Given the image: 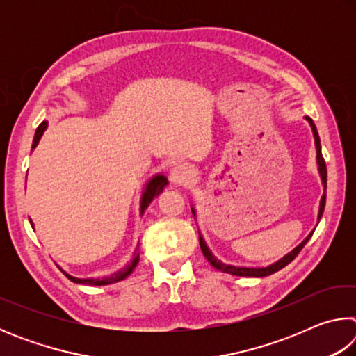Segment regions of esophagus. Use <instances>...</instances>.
<instances>
[{
    "label": "esophagus",
    "mask_w": 356,
    "mask_h": 356,
    "mask_svg": "<svg viewBox=\"0 0 356 356\" xmlns=\"http://www.w3.org/2000/svg\"><path fill=\"white\" fill-rule=\"evenodd\" d=\"M190 179V170L184 165H176L171 168L170 171V180L174 185H184L188 182Z\"/></svg>",
    "instance_id": "34e87169"
}]
</instances>
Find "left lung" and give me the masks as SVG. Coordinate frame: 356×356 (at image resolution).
<instances>
[{
    "mask_svg": "<svg viewBox=\"0 0 356 356\" xmlns=\"http://www.w3.org/2000/svg\"><path fill=\"white\" fill-rule=\"evenodd\" d=\"M305 119L308 120L309 125H311V130H312V135H314V144H316V163H317V171H318V176H321V180H322V186H323V195L321 197V204H318V213H317V225L318 221H321L322 215H323V209H325V200H327V165H325V160L322 156V149H321V138H318V134H317V129L314 122H312V119L305 116ZM191 213L193 216H195L196 220V209L193 207L191 204ZM314 232V231H312ZM312 232L309 234L308 237H306L303 242H301L298 246H295V248L287 252V254L284 257H281L280 261H276L273 264L267 265V267H243V265H232V264H225L222 261H220L218 257H216L212 250L209 248V245L206 242V238L202 237V234L200 231V245H201V250H202V254L206 256L207 261L210 262V265H212L213 268L220 270V272L222 273H229V275H234V276H254V278H264V276H268V275H273L275 272H278V270L284 268L287 264H291L295 257H297L298 252L301 251V248L306 245V242L311 238Z\"/></svg>",
    "mask_w": 356,
    "mask_h": 356,
    "instance_id": "obj_1",
    "label": "left lung"
}]
</instances>
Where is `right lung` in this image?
Segmentation results:
<instances>
[{
    "label": "right lung",
    "instance_id": "right-lung-1",
    "mask_svg": "<svg viewBox=\"0 0 356 356\" xmlns=\"http://www.w3.org/2000/svg\"><path fill=\"white\" fill-rule=\"evenodd\" d=\"M48 127V120H44L42 122L38 130H35L34 134V140H33V147L31 150H34L35 147H38V144L40 141L42 135H44V131L47 130ZM170 184L168 182L166 176H163V174H155V176L150 177L146 184H144V188H143V193H141V200H140V215L143 216V213L146 212V209L149 207V204L154 201L155 196H159L161 191L165 190V186ZM29 222H31V226L34 229V222L33 220H29ZM138 262H140V245L136 246V250L134 252V257H131V261L129 264H125L122 268L118 270V272H114L111 275H105V276H97V278H78V276H74V275H69L67 272L63 273L67 276V278L70 281L76 282V284H89V286H106V284H113V282H119L127 278V276L134 272L135 267L138 265Z\"/></svg>",
    "mask_w": 356,
    "mask_h": 356
}]
</instances>
